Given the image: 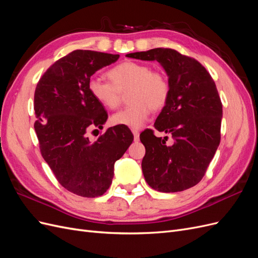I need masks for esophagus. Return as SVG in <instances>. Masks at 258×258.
I'll return each mask as SVG.
<instances>
[{"mask_svg": "<svg viewBox=\"0 0 258 258\" xmlns=\"http://www.w3.org/2000/svg\"><path fill=\"white\" fill-rule=\"evenodd\" d=\"M132 134H134V138H135V141L138 142L140 140V132L138 129H132Z\"/></svg>", "mask_w": 258, "mask_h": 258, "instance_id": "34e87169", "label": "esophagus"}]
</instances>
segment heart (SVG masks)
I'll use <instances>...</instances> for the list:
<instances>
[{"label": "heart", "mask_w": 258, "mask_h": 258, "mask_svg": "<svg viewBox=\"0 0 258 258\" xmlns=\"http://www.w3.org/2000/svg\"><path fill=\"white\" fill-rule=\"evenodd\" d=\"M111 82L102 77L91 76L88 90L91 97L107 110L118 107L122 93L128 92L131 102L126 108L115 113L111 120L114 124L140 128L148 119L152 108L159 111L168 102L170 83L160 71L136 61H123L107 72Z\"/></svg>", "instance_id": "obj_1"}]
</instances>
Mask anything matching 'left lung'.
<instances>
[{"label":"left lung","instance_id":"1","mask_svg":"<svg viewBox=\"0 0 258 258\" xmlns=\"http://www.w3.org/2000/svg\"><path fill=\"white\" fill-rule=\"evenodd\" d=\"M140 60H156L169 76L170 97L155 121L154 130L140 135L145 146L142 171L152 188L175 192L197 185L205 176L221 142L223 105L216 85L199 61L171 48L128 53Z\"/></svg>","mask_w":258,"mask_h":258}]
</instances>
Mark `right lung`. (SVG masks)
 Instances as JSON below:
<instances>
[{
  "label": "right lung",
  "mask_w": 258,
  "mask_h": 258,
  "mask_svg": "<svg viewBox=\"0 0 258 258\" xmlns=\"http://www.w3.org/2000/svg\"><path fill=\"white\" fill-rule=\"evenodd\" d=\"M119 54L77 49L57 60L34 92V129L44 160L57 181L82 197L102 196L112 184L114 163L134 141L121 126L108 128L96 141L88 132L103 128L104 107L93 99L88 81Z\"/></svg>",
  "instance_id": "add662e5"
}]
</instances>
